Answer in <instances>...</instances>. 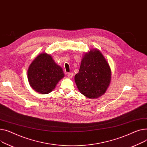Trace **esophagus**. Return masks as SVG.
<instances>
[{
  "label": "esophagus",
  "mask_w": 147,
  "mask_h": 147,
  "mask_svg": "<svg viewBox=\"0 0 147 147\" xmlns=\"http://www.w3.org/2000/svg\"><path fill=\"white\" fill-rule=\"evenodd\" d=\"M73 76H74V74L72 72H69L67 74V77L69 78H72Z\"/></svg>",
  "instance_id": "esophagus-1"
}]
</instances>
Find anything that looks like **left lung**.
Segmentation results:
<instances>
[{
  "label": "left lung",
  "instance_id": "8db88e82",
  "mask_svg": "<svg viewBox=\"0 0 147 147\" xmlns=\"http://www.w3.org/2000/svg\"><path fill=\"white\" fill-rule=\"evenodd\" d=\"M111 78V71L108 62L98 49H94L82 57L75 82L84 96L97 98L106 92Z\"/></svg>",
  "mask_w": 147,
  "mask_h": 147
}]
</instances>
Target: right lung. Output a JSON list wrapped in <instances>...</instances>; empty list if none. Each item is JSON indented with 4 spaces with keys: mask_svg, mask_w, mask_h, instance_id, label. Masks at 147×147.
Listing matches in <instances>:
<instances>
[{
    "mask_svg": "<svg viewBox=\"0 0 147 147\" xmlns=\"http://www.w3.org/2000/svg\"><path fill=\"white\" fill-rule=\"evenodd\" d=\"M64 76L62 68L56 63L52 56L46 53H41L34 59L27 71L31 87L42 94L52 91Z\"/></svg>",
    "mask_w": 147,
    "mask_h": 147,
    "instance_id": "1",
    "label": "right lung"
}]
</instances>
